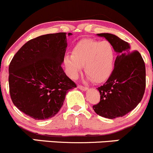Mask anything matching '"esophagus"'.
<instances>
[{
  "label": "esophagus",
  "instance_id": "esophagus-1",
  "mask_svg": "<svg viewBox=\"0 0 153 153\" xmlns=\"http://www.w3.org/2000/svg\"><path fill=\"white\" fill-rule=\"evenodd\" d=\"M78 88L80 89V90H82V91L88 90V87H86V86L81 85H78Z\"/></svg>",
  "mask_w": 153,
  "mask_h": 153
}]
</instances>
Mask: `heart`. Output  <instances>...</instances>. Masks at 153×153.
<instances>
[{
    "label": "heart",
    "instance_id": "heart-1",
    "mask_svg": "<svg viewBox=\"0 0 153 153\" xmlns=\"http://www.w3.org/2000/svg\"><path fill=\"white\" fill-rule=\"evenodd\" d=\"M115 53L111 43L94 39H82L74 47L72 55L65 56L66 71L76 79L84 65L85 72L95 82L106 79L112 71Z\"/></svg>",
    "mask_w": 153,
    "mask_h": 153
}]
</instances>
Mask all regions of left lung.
Returning <instances> with one entry per match:
<instances>
[{"label": "left lung", "mask_w": 153, "mask_h": 153, "mask_svg": "<svg viewBox=\"0 0 153 153\" xmlns=\"http://www.w3.org/2000/svg\"><path fill=\"white\" fill-rule=\"evenodd\" d=\"M118 53L114 68L107 81L97 88L100 102L93 109L100 116L113 119L123 117L141 101L146 87V68L137 51H131L129 45L110 33H100Z\"/></svg>", "instance_id": "8db88e82"}]
</instances>
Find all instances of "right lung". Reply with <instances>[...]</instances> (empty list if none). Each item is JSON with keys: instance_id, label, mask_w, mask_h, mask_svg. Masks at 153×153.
<instances>
[{"instance_id": "right-lung-1", "label": "right lung", "mask_w": 153, "mask_h": 153, "mask_svg": "<svg viewBox=\"0 0 153 153\" xmlns=\"http://www.w3.org/2000/svg\"><path fill=\"white\" fill-rule=\"evenodd\" d=\"M66 37V33H57L31 39L10 62L9 86L12 101L21 111L35 120L53 117L62 106L66 94L76 88L61 66L67 47Z\"/></svg>"}]
</instances>
